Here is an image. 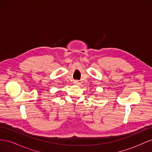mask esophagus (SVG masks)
Returning <instances> with one entry per match:
<instances>
[{"label":"esophagus","mask_w":152,"mask_h":152,"mask_svg":"<svg viewBox=\"0 0 152 152\" xmlns=\"http://www.w3.org/2000/svg\"><path fill=\"white\" fill-rule=\"evenodd\" d=\"M73 84H74L75 85H76V86H79L80 83V82L79 81V80H74L73 81Z\"/></svg>","instance_id":"1"}]
</instances>
